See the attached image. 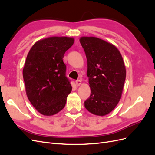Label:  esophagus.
<instances>
[{"label":"esophagus","instance_id":"esophagus-1","mask_svg":"<svg viewBox=\"0 0 155 155\" xmlns=\"http://www.w3.org/2000/svg\"><path fill=\"white\" fill-rule=\"evenodd\" d=\"M76 84L77 86H79L81 84V81L79 80V79H78V80L76 81Z\"/></svg>","mask_w":155,"mask_h":155}]
</instances>
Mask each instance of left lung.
<instances>
[{
    "instance_id": "left-lung-1",
    "label": "left lung",
    "mask_w": 155,
    "mask_h": 155,
    "mask_svg": "<svg viewBox=\"0 0 155 155\" xmlns=\"http://www.w3.org/2000/svg\"><path fill=\"white\" fill-rule=\"evenodd\" d=\"M80 43L87 59V76L91 95L85 107L91 113L105 116L113 110L120 100L126 70L115 46L94 37H82Z\"/></svg>"
}]
</instances>
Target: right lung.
I'll return each mask as SVG.
<instances>
[{"mask_svg": "<svg viewBox=\"0 0 155 155\" xmlns=\"http://www.w3.org/2000/svg\"><path fill=\"white\" fill-rule=\"evenodd\" d=\"M74 41L72 37H48L36 42L27 55L23 68L26 94L35 109L45 116L61 110L72 91L63 59Z\"/></svg>", "mask_w": 155, "mask_h": 155, "instance_id": "right-lung-1", "label": "right lung"}]
</instances>
